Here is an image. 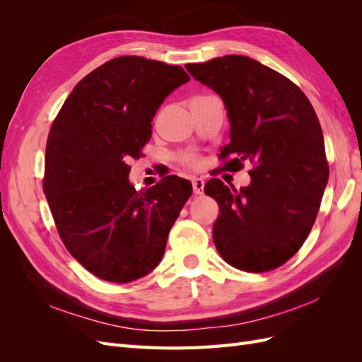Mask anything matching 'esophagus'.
Instances as JSON below:
<instances>
[{
    "mask_svg": "<svg viewBox=\"0 0 362 362\" xmlns=\"http://www.w3.org/2000/svg\"><path fill=\"white\" fill-rule=\"evenodd\" d=\"M192 184H193V193L194 194H202L204 192V180L202 178H193L192 180Z\"/></svg>",
    "mask_w": 362,
    "mask_h": 362,
    "instance_id": "esophagus-1",
    "label": "esophagus"
}]
</instances>
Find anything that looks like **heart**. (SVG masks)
<instances>
[{"mask_svg":"<svg viewBox=\"0 0 362 362\" xmlns=\"http://www.w3.org/2000/svg\"><path fill=\"white\" fill-rule=\"evenodd\" d=\"M181 161H182L184 164H187L189 168H198V166H199V158H198V156L192 154V152H187V154H182V156H181Z\"/></svg>","mask_w":362,"mask_h":362,"instance_id":"1","label":"heart"}]
</instances>
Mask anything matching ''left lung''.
Listing matches in <instances>:
<instances>
[{"label": "left lung", "mask_w": 362, "mask_h": 362, "mask_svg": "<svg viewBox=\"0 0 362 362\" xmlns=\"http://www.w3.org/2000/svg\"><path fill=\"white\" fill-rule=\"evenodd\" d=\"M185 69L225 104L231 140L223 169L245 160L255 166L240 190L217 178L205 184L218 204L216 249L240 270L276 269L308 237L329 178L319 119L298 86L250 57L229 54Z\"/></svg>", "instance_id": "obj_1"}]
</instances>
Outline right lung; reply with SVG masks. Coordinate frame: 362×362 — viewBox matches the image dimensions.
Instances as JSON below:
<instances>
[{
  "mask_svg": "<svg viewBox=\"0 0 362 362\" xmlns=\"http://www.w3.org/2000/svg\"><path fill=\"white\" fill-rule=\"evenodd\" d=\"M190 80L181 66L117 57L74 87L51 127L43 192L71 255L95 276L125 284L154 270L192 182L168 175L129 182L163 101Z\"/></svg>",
  "mask_w": 362,
  "mask_h": 362,
  "instance_id": "add662e5",
  "label": "right lung"
}]
</instances>
